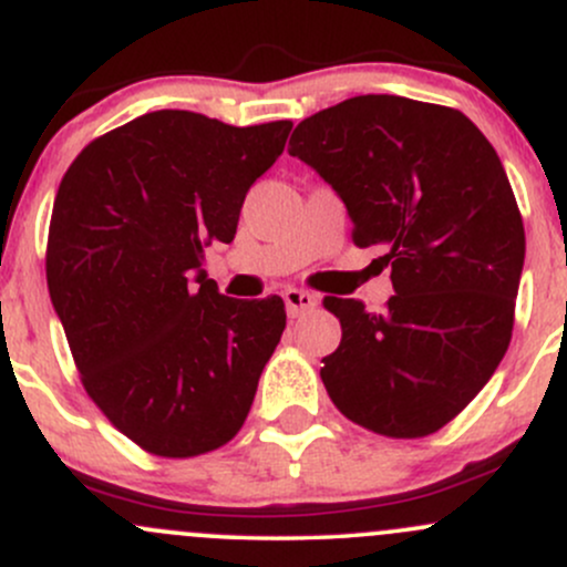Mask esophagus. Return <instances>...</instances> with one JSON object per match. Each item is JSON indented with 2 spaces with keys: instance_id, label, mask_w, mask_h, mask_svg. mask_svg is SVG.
I'll return each mask as SVG.
<instances>
[{
  "instance_id": "obj_1",
  "label": "esophagus",
  "mask_w": 567,
  "mask_h": 567,
  "mask_svg": "<svg viewBox=\"0 0 567 567\" xmlns=\"http://www.w3.org/2000/svg\"><path fill=\"white\" fill-rule=\"evenodd\" d=\"M285 298V307H288V315L290 317H301L307 312H312V309L320 303V298L315 293H309V290H298V288H288L282 293Z\"/></svg>"
}]
</instances>
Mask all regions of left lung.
<instances>
[{
  "label": "left lung",
  "instance_id": "obj_1",
  "mask_svg": "<svg viewBox=\"0 0 567 567\" xmlns=\"http://www.w3.org/2000/svg\"><path fill=\"white\" fill-rule=\"evenodd\" d=\"M288 153L339 193L354 245L382 250L395 290L384 312L322 301L341 322L328 395L390 439L435 433L512 341L525 226L495 147L460 110L369 93L298 123Z\"/></svg>",
  "mask_w": 567,
  "mask_h": 567
}]
</instances>
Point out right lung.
<instances>
[{"instance_id":"add662e5","label":"right lung","mask_w":567,"mask_h":567,"mask_svg":"<svg viewBox=\"0 0 567 567\" xmlns=\"http://www.w3.org/2000/svg\"><path fill=\"white\" fill-rule=\"evenodd\" d=\"M290 128L147 112L83 147L61 179L45 258L53 309L85 393L151 455H204L245 425L285 303L223 296L204 247L234 239Z\"/></svg>"}]
</instances>
